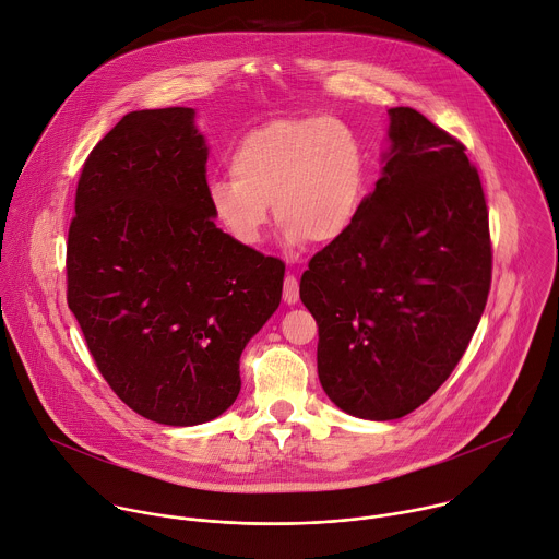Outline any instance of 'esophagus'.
Returning <instances> with one entry per match:
<instances>
[{
  "instance_id": "1",
  "label": "esophagus",
  "mask_w": 559,
  "mask_h": 559,
  "mask_svg": "<svg viewBox=\"0 0 559 559\" xmlns=\"http://www.w3.org/2000/svg\"><path fill=\"white\" fill-rule=\"evenodd\" d=\"M283 300L287 305H294L298 300V278L294 274H287L283 281Z\"/></svg>"
}]
</instances>
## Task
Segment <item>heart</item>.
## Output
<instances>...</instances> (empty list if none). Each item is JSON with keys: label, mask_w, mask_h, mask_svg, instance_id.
Returning a JSON list of instances; mask_svg holds the SVG:
<instances>
[{"label": "heart", "mask_w": 559, "mask_h": 559, "mask_svg": "<svg viewBox=\"0 0 559 559\" xmlns=\"http://www.w3.org/2000/svg\"><path fill=\"white\" fill-rule=\"evenodd\" d=\"M229 170L207 183V203L223 231L243 248L261 246L270 203L289 243H336L367 197L362 141L336 117L259 126L234 143Z\"/></svg>", "instance_id": "1"}]
</instances>
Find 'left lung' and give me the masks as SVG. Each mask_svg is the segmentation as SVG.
Masks as SVG:
<instances>
[{"mask_svg": "<svg viewBox=\"0 0 559 559\" xmlns=\"http://www.w3.org/2000/svg\"><path fill=\"white\" fill-rule=\"evenodd\" d=\"M389 119L376 190L300 278L318 378L336 407L367 420L412 414L451 376L493 267L487 199L464 143L414 108Z\"/></svg>", "mask_w": 559, "mask_h": 559, "instance_id": "obj_1", "label": "left lung"}]
</instances>
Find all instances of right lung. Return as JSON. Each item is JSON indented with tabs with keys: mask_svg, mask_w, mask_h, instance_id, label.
I'll return each instance as SVG.
<instances>
[{
	"mask_svg": "<svg viewBox=\"0 0 559 559\" xmlns=\"http://www.w3.org/2000/svg\"><path fill=\"white\" fill-rule=\"evenodd\" d=\"M205 164L192 108L128 112L86 158L66 246L68 307L97 369L170 427L231 407L238 360L283 292L278 259L216 227Z\"/></svg>",
	"mask_w": 559,
	"mask_h": 559,
	"instance_id": "1",
	"label": "right lung"
}]
</instances>
